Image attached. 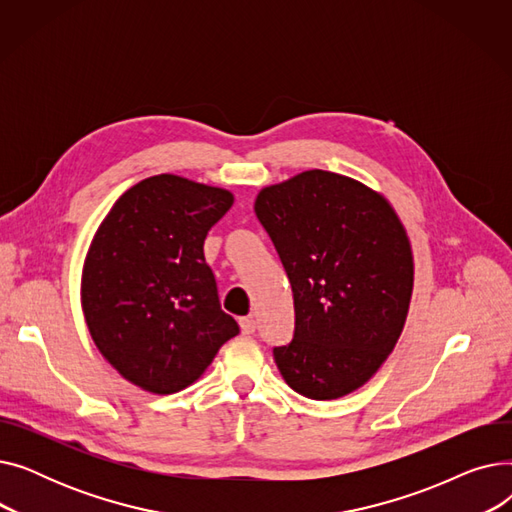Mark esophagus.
I'll use <instances>...</instances> for the list:
<instances>
[{
  "mask_svg": "<svg viewBox=\"0 0 512 512\" xmlns=\"http://www.w3.org/2000/svg\"><path fill=\"white\" fill-rule=\"evenodd\" d=\"M238 326H240L242 334L249 336V334H253L257 330V321L253 317H240L238 319Z\"/></svg>",
  "mask_w": 512,
  "mask_h": 512,
  "instance_id": "obj_1",
  "label": "esophagus"
}]
</instances>
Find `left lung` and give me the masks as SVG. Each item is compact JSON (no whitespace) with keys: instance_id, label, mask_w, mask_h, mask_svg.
I'll use <instances>...</instances> for the list:
<instances>
[{"instance_id":"1","label":"left lung","mask_w":512,"mask_h":512,"mask_svg":"<svg viewBox=\"0 0 512 512\" xmlns=\"http://www.w3.org/2000/svg\"><path fill=\"white\" fill-rule=\"evenodd\" d=\"M255 213L294 299V338L274 348L284 382L313 400L367 384L405 328L415 265L390 201L371 186L307 170L263 186Z\"/></svg>"}]
</instances>
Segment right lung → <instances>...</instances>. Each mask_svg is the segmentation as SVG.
I'll return each instance as SVG.
<instances>
[{
  "mask_svg": "<svg viewBox=\"0 0 512 512\" xmlns=\"http://www.w3.org/2000/svg\"><path fill=\"white\" fill-rule=\"evenodd\" d=\"M232 203L226 188L157 174L130 186L99 224L80 305L97 351L130 384L180 392L238 334L203 255Z\"/></svg>",
  "mask_w": 512,
  "mask_h": 512,
  "instance_id": "add662e5",
  "label": "right lung"
}]
</instances>
